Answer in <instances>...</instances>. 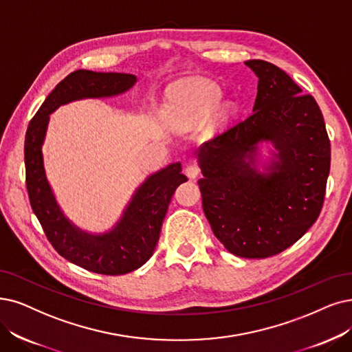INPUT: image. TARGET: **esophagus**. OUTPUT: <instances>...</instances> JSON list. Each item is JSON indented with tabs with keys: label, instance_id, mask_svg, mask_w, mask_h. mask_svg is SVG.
Segmentation results:
<instances>
[{
	"label": "esophagus",
	"instance_id": "34e87169",
	"mask_svg": "<svg viewBox=\"0 0 352 352\" xmlns=\"http://www.w3.org/2000/svg\"><path fill=\"white\" fill-rule=\"evenodd\" d=\"M186 176L189 177V179H196L199 176V173H201V168H199V166L198 164H189L188 167H186Z\"/></svg>",
	"mask_w": 352,
	"mask_h": 352
}]
</instances>
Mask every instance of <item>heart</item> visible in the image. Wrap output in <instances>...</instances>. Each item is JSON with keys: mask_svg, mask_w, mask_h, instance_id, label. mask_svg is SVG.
<instances>
[{"mask_svg": "<svg viewBox=\"0 0 352 352\" xmlns=\"http://www.w3.org/2000/svg\"><path fill=\"white\" fill-rule=\"evenodd\" d=\"M221 89L209 80L184 82L173 87L168 94V101L164 108V118L175 127H190L202 120L219 100ZM232 112L228 102L218 104L212 111V122L221 124Z\"/></svg>", "mask_w": 352, "mask_h": 352, "instance_id": "obj_1", "label": "heart"}]
</instances>
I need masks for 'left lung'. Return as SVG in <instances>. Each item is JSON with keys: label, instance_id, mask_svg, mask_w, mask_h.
I'll return each instance as SVG.
<instances>
[{"label": "left lung", "instance_id": "left-lung-1", "mask_svg": "<svg viewBox=\"0 0 352 352\" xmlns=\"http://www.w3.org/2000/svg\"><path fill=\"white\" fill-rule=\"evenodd\" d=\"M258 78L252 114L198 150L202 206L215 236L231 254H278L312 227L325 199L331 143L312 95L273 63L248 60ZM278 151L264 173L256 146Z\"/></svg>", "mask_w": 352, "mask_h": 352}]
</instances>
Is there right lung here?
<instances>
[{
    "label": "right lung",
    "mask_w": 352,
    "mask_h": 352,
    "mask_svg": "<svg viewBox=\"0 0 352 352\" xmlns=\"http://www.w3.org/2000/svg\"><path fill=\"white\" fill-rule=\"evenodd\" d=\"M135 82L137 78L130 74L75 70L49 94L25 133V185L33 212L62 257L98 274L130 273L153 256L168 204L176 188L188 177L182 173L179 162L148 176L133 195L116 227L109 232L94 235L79 230L63 215L46 177L41 146L49 116L56 108L82 98L114 96L129 91Z\"/></svg>",
    "instance_id": "right-lung-1"
}]
</instances>
